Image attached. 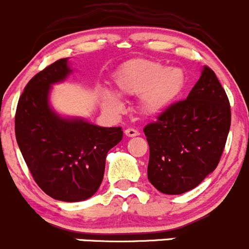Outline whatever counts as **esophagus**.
<instances>
[{"instance_id":"34e87169","label":"esophagus","mask_w":249,"mask_h":249,"mask_svg":"<svg viewBox=\"0 0 249 249\" xmlns=\"http://www.w3.org/2000/svg\"><path fill=\"white\" fill-rule=\"evenodd\" d=\"M125 135L127 137H135V136H139L140 132L137 131L136 129H132V127H129V129L125 130Z\"/></svg>"}]
</instances>
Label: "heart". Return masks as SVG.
I'll list each match as a JSON object with an SVG mask.
<instances>
[{
	"mask_svg": "<svg viewBox=\"0 0 249 249\" xmlns=\"http://www.w3.org/2000/svg\"><path fill=\"white\" fill-rule=\"evenodd\" d=\"M114 84L120 95L139 97L140 110L148 117L161 114L183 94L187 85L185 72L179 67H166L152 60H132L118 71ZM107 108L120 110L122 100L113 91L102 92Z\"/></svg>",
	"mask_w": 249,
	"mask_h": 249,
	"instance_id": "heart-1",
	"label": "heart"
}]
</instances>
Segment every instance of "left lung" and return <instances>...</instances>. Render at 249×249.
<instances>
[{"label": "left lung", "mask_w": 249, "mask_h": 249, "mask_svg": "<svg viewBox=\"0 0 249 249\" xmlns=\"http://www.w3.org/2000/svg\"><path fill=\"white\" fill-rule=\"evenodd\" d=\"M230 123L227 92L205 66L187 99L175 102L143 129L149 144V182L169 195L197 187L217 167Z\"/></svg>", "instance_id": "8db88e82"}]
</instances>
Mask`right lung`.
<instances>
[{
    "label": "right lung",
    "instance_id": "add662e5",
    "mask_svg": "<svg viewBox=\"0 0 249 249\" xmlns=\"http://www.w3.org/2000/svg\"><path fill=\"white\" fill-rule=\"evenodd\" d=\"M70 72L67 59H60L31 78L18 101L16 139L38 187L53 199L77 202L97 192L107 153L122 141L123 131L64 119L50 109V85Z\"/></svg>",
    "mask_w": 249,
    "mask_h": 249
}]
</instances>
